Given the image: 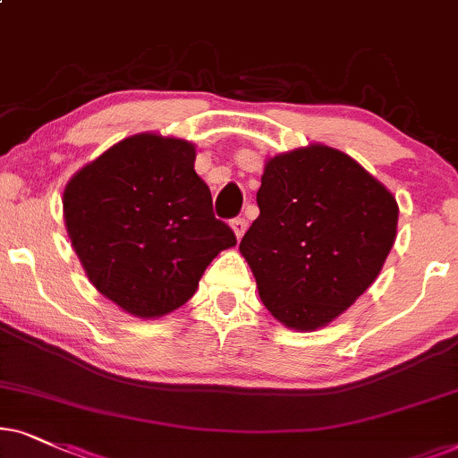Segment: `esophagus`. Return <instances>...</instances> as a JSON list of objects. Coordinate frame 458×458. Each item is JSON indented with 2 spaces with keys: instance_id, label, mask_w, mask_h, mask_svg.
<instances>
[{
  "instance_id": "obj_1",
  "label": "esophagus",
  "mask_w": 458,
  "mask_h": 458,
  "mask_svg": "<svg viewBox=\"0 0 458 458\" xmlns=\"http://www.w3.org/2000/svg\"><path fill=\"white\" fill-rule=\"evenodd\" d=\"M230 225H233V230H234V234H236V239H242V234L247 233V219L245 217H234L233 222H230Z\"/></svg>"
}]
</instances>
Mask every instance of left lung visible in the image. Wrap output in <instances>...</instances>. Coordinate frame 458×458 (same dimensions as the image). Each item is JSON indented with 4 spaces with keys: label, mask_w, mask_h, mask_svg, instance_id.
I'll return each mask as SVG.
<instances>
[{
    "label": "left lung",
    "mask_w": 458,
    "mask_h": 458,
    "mask_svg": "<svg viewBox=\"0 0 458 458\" xmlns=\"http://www.w3.org/2000/svg\"><path fill=\"white\" fill-rule=\"evenodd\" d=\"M258 207L239 249L264 306L297 331L344 314L379 276L395 241L394 194L325 144L270 158Z\"/></svg>",
    "instance_id": "8db88e82"
}]
</instances>
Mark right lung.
<instances>
[{
  "mask_svg": "<svg viewBox=\"0 0 458 458\" xmlns=\"http://www.w3.org/2000/svg\"><path fill=\"white\" fill-rule=\"evenodd\" d=\"M194 157L186 140L138 133L64 188L66 233L85 274L138 318L184 306L211 259L236 245L233 228L213 216Z\"/></svg>",
  "mask_w": 458,
  "mask_h": 458,
  "instance_id": "add662e5",
  "label": "right lung"
}]
</instances>
